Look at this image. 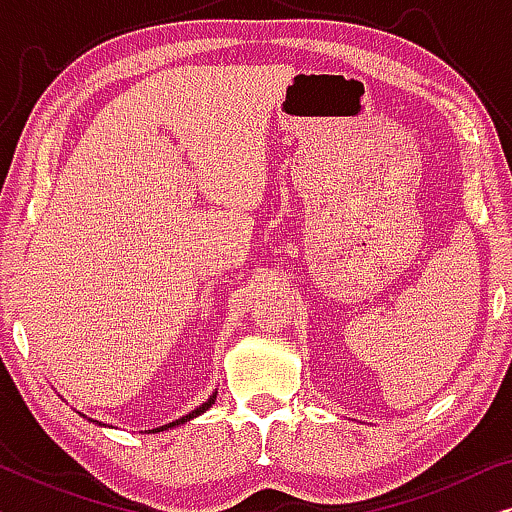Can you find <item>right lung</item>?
Masks as SVG:
<instances>
[{
	"label": "right lung",
	"mask_w": 512,
	"mask_h": 512,
	"mask_svg": "<svg viewBox=\"0 0 512 512\" xmlns=\"http://www.w3.org/2000/svg\"><path fill=\"white\" fill-rule=\"evenodd\" d=\"M214 398H216V394H214L212 398H209V401H207V403H202L198 410L188 412V415H186V417H181V419H177V422H172V424H165V426H160V429H156V431H165V429H172V426H177V424H184V422H188V419H193V417H198V415H202V412H205V410L209 408V405H212V403H214Z\"/></svg>",
	"instance_id": "right-lung-1"
}]
</instances>
